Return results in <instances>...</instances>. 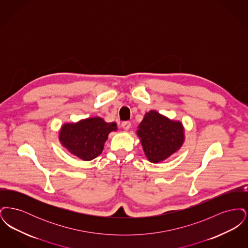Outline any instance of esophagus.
Returning a JSON list of instances; mask_svg holds the SVG:
<instances>
[{
    "label": "esophagus",
    "mask_w": 248,
    "mask_h": 248,
    "mask_svg": "<svg viewBox=\"0 0 248 248\" xmlns=\"http://www.w3.org/2000/svg\"><path fill=\"white\" fill-rule=\"evenodd\" d=\"M122 127L124 130H128L131 127V123L129 121H124L122 123Z\"/></svg>",
    "instance_id": "obj_1"
}]
</instances>
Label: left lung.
Masks as SVG:
<instances>
[{
  "label": "left lung",
  "instance_id": "8db88e82",
  "mask_svg": "<svg viewBox=\"0 0 248 248\" xmlns=\"http://www.w3.org/2000/svg\"><path fill=\"white\" fill-rule=\"evenodd\" d=\"M137 134L148 160L154 164L176 153L184 142L182 124L171 121L155 110L145 114Z\"/></svg>",
  "mask_w": 248,
  "mask_h": 248
}]
</instances>
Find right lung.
I'll list each match as a JSON object with an SVG mask.
<instances>
[{
    "label": "right lung",
    "mask_w": 248,
    "mask_h": 248,
    "mask_svg": "<svg viewBox=\"0 0 248 248\" xmlns=\"http://www.w3.org/2000/svg\"><path fill=\"white\" fill-rule=\"evenodd\" d=\"M116 130V123H106L99 117L85 119L63 124L59 140L71 154L83 161H91L102 153L108 134Z\"/></svg>",
    "instance_id": "right-lung-1"
}]
</instances>
